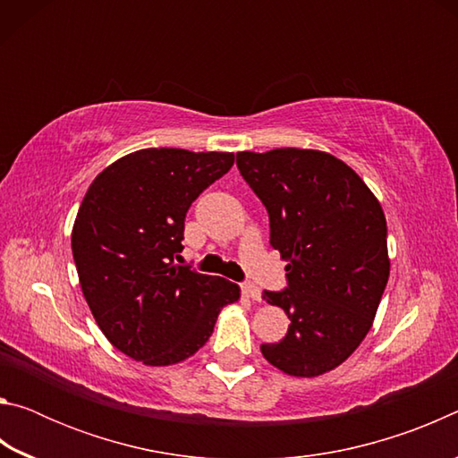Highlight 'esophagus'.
I'll return each instance as SVG.
<instances>
[{
  "label": "esophagus",
  "mask_w": 458,
  "mask_h": 458,
  "mask_svg": "<svg viewBox=\"0 0 458 458\" xmlns=\"http://www.w3.org/2000/svg\"><path fill=\"white\" fill-rule=\"evenodd\" d=\"M242 294H244L246 299H250V301H262V294L259 291V286L252 284V283H244L242 284Z\"/></svg>",
  "instance_id": "34e87169"
}]
</instances>
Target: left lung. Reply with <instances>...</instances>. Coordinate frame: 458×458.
<instances>
[{
    "label": "left lung",
    "instance_id": "8db88e82",
    "mask_svg": "<svg viewBox=\"0 0 458 458\" xmlns=\"http://www.w3.org/2000/svg\"><path fill=\"white\" fill-rule=\"evenodd\" d=\"M236 165L267 208L270 244L286 260L289 281L262 294L291 325L260 352L289 376L327 374L368 335L390 276L382 206L350 165L325 151H240Z\"/></svg>",
    "mask_w": 458,
    "mask_h": 458
}]
</instances>
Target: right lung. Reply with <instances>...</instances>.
Returning <instances> with one entry per match:
<instances>
[{
	"instance_id": "1",
	"label": "right lung",
	"mask_w": 458,
	"mask_h": 458,
	"mask_svg": "<svg viewBox=\"0 0 458 458\" xmlns=\"http://www.w3.org/2000/svg\"><path fill=\"white\" fill-rule=\"evenodd\" d=\"M234 165V153L139 149L103 169L72 226L84 299L105 337L145 366H174L210 339L240 286L177 267L191 201Z\"/></svg>"
}]
</instances>
